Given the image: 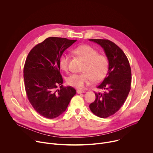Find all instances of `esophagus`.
I'll use <instances>...</instances> for the list:
<instances>
[{
	"mask_svg": "<svg viewBox=\"0 0 153 153\" xmlns=\"http://www.w3.org/2000/svg\"><path fill=\"white\" fill-rule=\"evenodd\" d=\"M77 93H78V94H81V93H85V91H83V90H77Z\"/></svg>",
	"mask_w": 153,
	"mask_h": 153,
	"instance_id": "obj_1",
	"label": "esophagus"
}]
</instances>
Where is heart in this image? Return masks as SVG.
<instances>
[{"instance_id": "b5f03b06", "label": "heart", "mask_w": 153, "mask_h": 153, "mask_svg": "<svg viewBox=\"0 0 153 153\" xmlns=\"http://www.w3.org/2000/svg\"><path fill=\"white\" fill-rule=\"evenodd\" d=\"M73 53L80 57L85 64L82 68V73L71 74L66 78L68 85L77 88H82L88 85L92 80L99 82L106 76L109 62L108 58L102 54H99L96 50L88 45H79L73 50ZM70 56L63 53L59 59V65L61 70L67 72L69 68Z\"/></svg>"}]
</instances>
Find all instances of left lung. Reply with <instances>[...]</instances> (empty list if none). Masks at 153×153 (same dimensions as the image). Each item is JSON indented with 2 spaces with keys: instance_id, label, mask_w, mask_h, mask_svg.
<instances>
[{
  "instance_id": "left-lung-1",
  "label": "left lung",
  "mask_w": 153,
  "mask_h": 153,
  "mask_svg": "<svg viewBox=\"0 0 153 153\" xmlns=\"http://www.w3.org/2000/svg\"><path fill=\"white\" fill-rule=\"evenodd\" d=\"M104 50L108 59L109 68L106 77L97 86L103 93H95L96 100L90 109L96 116L106 118L117 112L125 103L131 83V70L127 57L115 43L108 39H89Z\"/></svg>"
}]
</instances>
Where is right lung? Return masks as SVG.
Returning a JSON list of instances; mask_svg holds the SVG:
<instances>
[{
    "label": "right lung",
    "mask_w": 153,
    "mask_h": 153,
    "mask_svg": "<svg viewBox=\"0 0 153 153\" xmlns=\"http://www.w3.org/2000/svg\"><path fill=\"white\" fill-rule=\"evenodd\" d=\"M77 40L50 37L30 51L24 68L28 99L41 116L54 119L65 111L76 91L63 86L59 59L63 51ZM60 86V89H57Z\"/></svg>",
    "instance_id": "add662e5"
}]
</instances>
